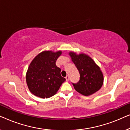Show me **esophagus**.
I'll use <instances>...</instances> for the list:
<instances>
[{
  "label": "esophagus",
  "instance_id": "34e87169",
  "mask_svg": "<svg viewBox=\"0 0 130 130\" xmlns=\"http://www.w3.org/2000/svg\"><path fill=\"white\" fill-rule=\"evenodd\" d=\"M66 81L67 82H68L69 81V76H66Z\"/></svg>",
  "mask_w": 130,
  "mask_h": 130
}]
</instances>
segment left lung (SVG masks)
I'll return each mask as SVG.
<instances>
[{
	"instance_id": "obj_1",
	"label": "left lung",
	"mask_w": 130,
	"mask_h": 130,
	"mask_svg": "<svg viewBox=\"0 0 130 130\" xmlns=\"http://www.w3.org/2000/svg\"><path fill=\"white\" fill-rule=\"evenodd\" d=\"M69 55L80 74L79 81L72 83L76 91L89 96L100 89L104 83V76L100 67L93 59L83 53L77 55L71 51Z\"/></svg>"
}]
</instances>
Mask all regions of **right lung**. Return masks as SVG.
I'll use <instances>...</instances> for the list:
<instances>
[{
    "label": "right lung",
    "mask_w": 130,
    "mask_h": 130,
    "mask_svg": "<svg viewBox=\"0 0 130 130\" xmlns=\"http://www.w3.org/2000/svg\"><path fill=\"white\" fill-rule=\"evenodd\" d=\"M61 51H44L37 55L30 63L26 81L30 92L36 96L48 98L54 95L66 80L56 62Z\"/></svg>",
    "instance_id": "obj_1"
}]
</instances>
